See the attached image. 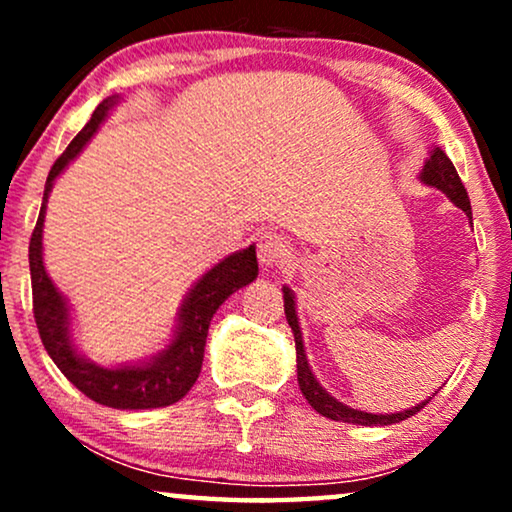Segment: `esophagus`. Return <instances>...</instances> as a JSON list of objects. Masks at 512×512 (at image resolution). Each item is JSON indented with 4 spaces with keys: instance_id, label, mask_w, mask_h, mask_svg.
<instances>
[{
    "instance_id": "esophagus-1",
    "label": "esophagus",
    "mask_w": 512,
    "mask_h": 512,
    "mask_svg": "<svg viewBox=\"0 0 512 512\" xmlns=\"http://www.w3.org/2000/svg\"><path fill=\"white\" fill-rule=\"evenodd\" d=\"M289 258H291V247L282 235L277 233L261 235V240H258V261H261L265 270L284 265Z\"/></svg>"
}]
</instances>
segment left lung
<instances>
[{
    "instance_id": "left-lung-1",
    "label": "left lung",
    "mask_w": 512,
    "mask_h": 512,
    "mask_svg": "<svg viewBox=\"0 0 512 512\" xmlns=\"http://www.w3.org/2000/svg\"><path fill=\"white\" fill-rule=\"evenodd\" d=\"M419 181L424 186L438 188L443 191L454 207H459L461 212L468 216V223H473V212H471V200H468V193L464 184H461L457 170H454L452 160L445 156V151L440 146H431L429 158L419 172ZM473 228V226H471ZM284 291V314L286 321H289L291 331H293V340H296V368H298V387L303 391V396L307 398V403L312 405L319 415H324L328 419H335V422H349V424H361V426H387V424H398L403 419H408L412 415H417L419 410L429 403V398L422 403H417L415 408L401 410V412H366V410H356L352 405L340 403L338 398L328 394V391L321 387L317 377H314L310 361H307L305 354V345H303V331H300V321H298V312H296V293H293L289 286H282Z\"/></svg>"
}]
</instances>
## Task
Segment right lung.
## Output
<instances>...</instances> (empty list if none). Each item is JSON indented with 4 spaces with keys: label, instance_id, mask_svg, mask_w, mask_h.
<instances>
[{
    "label": "right lung",
    "instance_id": "obj_1",
    "mask_svg": "<svg viewBox=\"0 0 512 512\" xmlns=\"http://www.w3.org/2000/svg\"><path fill=\"white\" fill-rule=\"evenodd\" d=\"M121 100V95H109L107 100L97 104L86 128L72 139V144L48 172L41 212L30 240L32 298L41 342H44L55 366L76 389L93 398L95 403L107 405V408L149 410L177 403L191 391L200 375L202 359H205L207 331L212 317L235 291L254 282L258 277V261L256 247L249 244L247 249L235 251V254L212 265L181 300L170 342L156 354L137 361L116 363V366H102V363L90 361L86 354L79 352L72 333V305L48 277L44 265L46 205L55 179L86 149V144L95 137V132L100 130V125L107 121V116L121 104Z\"/></svg>",
    "mask_w": 512,
    "mask_h": 512
}]
</instances>
